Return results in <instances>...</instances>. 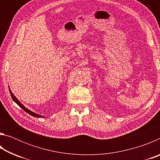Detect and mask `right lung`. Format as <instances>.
Here are the masks:
<instances>
[{
	"label": "right lung",
	"instance_id": "1",
	"mask_svg": "<svg viewBox=\"0 0 160 160\" xmlns=\"http://www.w3.org/2000/svg\"><path fill=\"white\" fill-rule=\"evenodd\" d=\"M9 91H10V95H11V97H12V99H13V101H14L16 104H17L19 107H21L22 109L24 111H25V112H27V113H28L29 114H30L31 116H34V117H38V118H42V117H44V116H42V115H39V114H38V113H34V112H32V111H30V110H29L28 109H27V108L24 106V105L22 104V103L19 101V100L18 99V98H16V97L14 95V94H12V92H11V90H10V88H9Z\"/></svg>",
	"mask_w": 160,
	"mask_h": 160
}]
</instances>
